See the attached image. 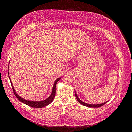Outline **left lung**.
Segmentation results:
<instances>
[{
	"instance_id": "left-lung-1",
	"label": "left lung",
	"mask_w": 132,
	"mask_h": 132,
	"mask_svg": "<svg viewBox=\"0 0 132 132\" xmlns=\"http://www.w3.org/2000/svg\"><path fill=\"white\" fill-rule=\"evenodd\" d=\"M75 97H76V98H77V100L78 101V102L80 103L81 105H83V106H86V107H101V106H103V105H104L105 103H106L108 101H106V102H104V103H101V104H97V105H91V104H88V103H85V102H83V101H81L80 100L79 98H78V96H77V93H76V91H75Z\"/></svg>"
}]
</instances>
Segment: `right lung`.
<instances>
[{
    "label": "right lung",
    "instance_id": "add662e5",
    "mask_svg": "<svg viewBox=\"0 0 132 132\" xmlns=\"http://www.w3.org/2000/svg\"><path fill=\"white\" fill-rule=\"evenodd\" d=\"M9 78L10 79V81L11 82V87L12 88H13V90L14 92V94H15V96L18 98V99L19 100V101H20L21 102H23V103H25V104L29 106L30 107H35V108H41V107H45L47 105H48L49 104L52 102V101L53 100V99L55 97V86H56V84L57 82L60 79H61V78H58L55 81L54 83V85L53 86V89H52V93L51 95H50V96L47 98V99L43 101H29V100H26L25 99H23L22 98H21V97H20L19 96L16 94V91H15V89L13 87V84H12L11 81V80L10 79L9 77Z\"/></svg>",
    "mask_w": 132,
    "mask_h": 132
}]
</instances>
